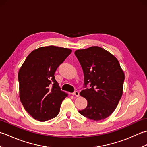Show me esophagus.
<instances>
[{"instance_id":"34e87169","label":"esophagus","mask_w":147,"mask_h":147,"mask_svg":"<svg viewBox=\"0 0 147 147\" xmlns=\"http://www.w3.org/2000/svg\"><path fill=\"white\" fill-rule=\"evenodd\" d=\"M72 95H74V96H79V95H80V93H79V92H77V91H76V92H73V93H72Z\"/></svg>"}]
</instances>
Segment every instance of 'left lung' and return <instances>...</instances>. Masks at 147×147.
Returning a JSON list of instances; mask_svg holds the SVG:
<instances>
[{"instance_id": "1", "label": "left lung", "mask_w": 147, "mask_h": 147, "mask_svg": "<svg viewBox=\"0 0 147 147\" xmlns=\"http://www.w3.org/2000/svg\"><path fill=\"white\" fill-rule=\"evenodd\" d=\"M74 54L82 65L85 87L80 95L88 101L80 114L90 119L108 117L116 109L123 95L124 72L116 57L97 46L77 50Z\"/></svg>"}]
</instances>
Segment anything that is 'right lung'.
Listing matches in <instances>:
<instances>
[{
	"instance_id": "add662e5",
	"label": "right lung",
	"mask_w": 147,
	"mask_h": 147,
	"mask_svg": "<svg viewBox=\"0 0 147 147\" xmlns=\"http://www.w3.org/2000/svg\"><path fill=\"white\" fill-rule=\"evenodd\" d=\"M71 49L55 46L34 50L18 73L20 98L24 109L39 121L54 118L67 94L61 90L54 74L71 53Z\"/></svg>"
}]
</instances>
